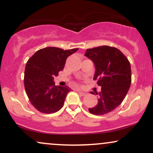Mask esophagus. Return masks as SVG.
Wrapping results in <instances>:
<instances>
[{"mask_svg": "<svg viewBox=\"0 0 153 153\" xmlns=\"http://www.w3.org/2000/svg\"><path fill=\"white\" fill-rule=\"evenodd\" d=\"M78 93L79 94H80L82 96H85V95H86V94H85V93L82 92V91H78Z\"/></svg>", "mask_w": 153, "mask_h": 153, "instance_id": "esophagus-1", "label": "esophagus"}]
</instances>
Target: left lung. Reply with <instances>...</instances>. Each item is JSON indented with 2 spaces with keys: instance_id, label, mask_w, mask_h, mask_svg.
I'll list each match as a JSON object with an SVG mask.
<instances>
[{
  "instance_id": "8db88e82",
  "label": "left lung",
  "mask_w": 153,
  "mask_h": 153,
  "mask_svg": "<svg viewBox=\"0 0 153 153\" xmlns=\"http://www.w3.org/2000/svg\"><path fill=\"white\" fill-rule=\"evenodd\" d=\"M85 55L96 68L94 80L101 87L96 106L91 114L103 115L114 110L125 98L131 82V66L126 56L116 47L101 46L88 49ZM91 94H95L93 91Z\"/></svg>"
}]
</instances>
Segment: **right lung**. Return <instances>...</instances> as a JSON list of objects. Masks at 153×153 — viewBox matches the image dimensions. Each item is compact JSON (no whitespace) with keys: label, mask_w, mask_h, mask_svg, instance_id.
<instances>
[{"label":"right lung","mask_w":153,"mask_h":153,"mask_svg":"<svg viewBox=\"0 0 153 153\" xmlns=\"http://www.w3.org/2000/svg\"><path fill=\"white\" fill-rule=\"evenodd\" d=\"M78 50L46 47L35 52L27 61L24 72V87L31 103L39 111L52 114L63 106L71 89L67 85H55L54 77L62 71L67 58Z\"/></svg>","instance_id":"add662e5"}]
</instances>
